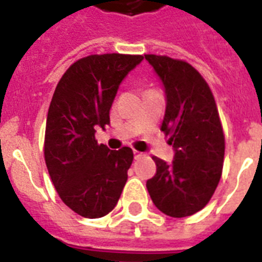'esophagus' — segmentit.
I'll list each match as a JSON object with an SVG mask.
<instances>
[{
  "label": "esophagus",
  "mask_w": 262,
  "mask_h": 262,
  "mask_svg": "<svg viewBox=\"0 0 262 262\" xmlns=\"http://www.w3.org/2000/svg\"><path fill=\"white\" fill-rule=\"evenodd\" d=\"M133 155H135V159H137V158H140V156H143V152L133 151Z\"/></svg>",
  "instance_id": "34e87169"
}]
</instances>
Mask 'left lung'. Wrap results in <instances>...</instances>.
I'll return each instance as SVG.
<instances>
[{
	"label": "left lung",
	"mask_w": 262,
	"mask_h": 262,
	"mask_svg": "<svg viewBox=\"0 0 262 262\" xmlns=\"http://www.w3.org/2000/svg\"><path fill=\"white\" fill-rule=\"evenodd\" d=\"M166 96L162 130L170 136L174 160L154 156L156 174L147 181L155 207L171 217L201 211L222 177L224 135L215 99L207 81L185 61L145 55Z\"/></svg>",
	"instance_id": "8db88e82"
}]
</instances>
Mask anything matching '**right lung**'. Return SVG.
<instances>
[{
  "instance_id": "add662e5",
  "label": "right lung",
  "mask_w": 262,
  "mask_h": 262,
  "mask_svg": "<svg viewBox=\"0 0 262 262\" xmlns=\"http://www.w3.org/2000/svg\"><path fill=\"white\" fill-rule=\"evenodd\" d=\"M143 55H90L76 61L59 80L46 122L45 160L54 187L77 215L96 219L118 203L133 151H111L95 140L110 123L118 88Z\"/></svg>"
}]
</instances>
